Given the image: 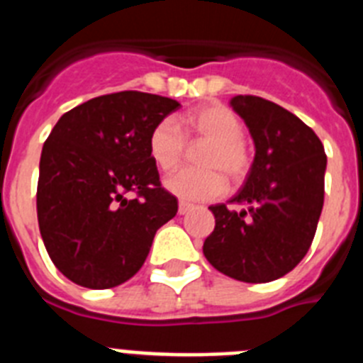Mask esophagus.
I'll return each instance as SVG.
<instances>
[{"instance_id": "34e87169", "label": "esophagus", "mask_w": 363, "mask_h": 363, "mask_svg": "<svg viewBox=\"0 0 363 363\" xmlns=\"http://www.w3.org/2000/svg\"><path fill=\"white\" fill-rule=\"evenodd\" d=\"M192 207H194V205L189 203V201H179V205H178V213H179V214H187L189 211L192 209Z\"/></svg>"}]
</instances>
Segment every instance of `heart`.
Listing matches in <instances>:
<instances>
[{
    "mask_svg": "<svg viewBox=\"0 0 363 363\" xmlns=\"http://www.w3.org/2000/svg\"><path fill=\"white\" fill-rule=\"evenodd\" d=\"M184 134L182 135L181 133ZM201 140L198 169H182L165 179V189L182 200H211L225 189V178L238 182L249 169V154L243 145L245 129L230 108L220 104L198 107L178 121L163 118L154 125L147 140L152 163L162 172L174 171L184 158L185 140Z\"/></svg>",
    "mask_w": 363,
    "mask_h": 363,
    "instance_id": "obj_1",
    "label": "heart"
}]
</instances>
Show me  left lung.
Here are the masks:
<instances>
[{
    "instance_id": "left-lung-1",
    "label": "left lung",
    "mask_w": 363,
    "mask_h": 363,
    "mask_svg": "<svg viewBox=\"0 0 363 363\" xmlns=\"http://www.w3.org/2000/svg\"><path fill=\"white\" fill-rule=\"evenodd\" d=\"M255 160L230 203L211 205L213 233L203 242L209 264L247 284H265L293 271L307 255L323 207L327 156L320 138L293 112L258 96H234Z\"/></svg>"
}]
</instances>
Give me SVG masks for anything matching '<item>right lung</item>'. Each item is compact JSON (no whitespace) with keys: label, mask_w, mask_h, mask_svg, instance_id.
I'll list each match as a JSON object with an SVG mask.
<instances>
[{"label":"right lung","mask_w":363,"mask_h":363,"mask_svg":"<svg viewBox=\"0 0 363 363\" xmlns=\"http://www.w3.org/2000/svg\"><path fill=\"white\" fill-rule=\"evenodd\" d=\"M178 107L176 99L123 91L89 99L54 125L41 150L38 223L70 281L89 289L127 281L156 230L176 216L178 200L160 184L147 140Z\"/></svg>","instance_id":"1"}]
</instances>
